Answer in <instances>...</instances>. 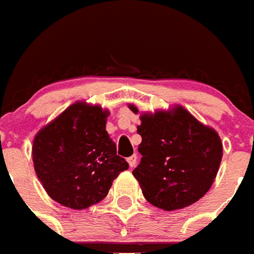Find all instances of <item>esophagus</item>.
<instances>
[{
    "label": "esophagus",
    "instance_id": "esophagus-1",
    "mask_svg": "<svg viewBox=\"0 0 254 254\" xmlns=\"http://www.w3.org/2000/svg\"><path fill=\"white\" fill-rule=\"evenodd\" d=\"M127 162H128L129 167H131V169H134L135 166H136V163H138V156L136 155L129 156V158H127Z\"/></svg>",
    "mask_w": 254,
    "mask_h": 254
}]
</instances>
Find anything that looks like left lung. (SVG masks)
I'll list each match as a JSON object with an SVG mask.
<instances>
[{
	"instance_id": "obj_1",
	"label": "left lung",
	"mask_w": 254,
	"mask_h": 254,
	"mask_svg": "<svg viewBox=\"0 0 254 254\" xmlns=\"http://www.w3.org/2000/svg\"><path fill=\"white\" fill-rule=\"evenodd\" d=\"M132 112L136 107L129 106ZM138 134L140 163L132 170L143 195L163 210L182 209L210 189L222 158V143L213 128L185 108L143 115Z\"/></svg>"
}]
</instances>
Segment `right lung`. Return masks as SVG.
<instances>
[{"label": "right lung", "mask_w": 254, "mask_h": 254, "mask_svg": "<svg viewBox=\"0 0 254 254\" xmlns=\"http://www.w3.org/2000/svg\"><path fill=\"white\" fill-rule=\"evenodd\" d=\"M108 112L75 103L34 136L36 174L49 197L70 209L106 198L112 181L128 169L106 131Z\"/></svg>", "instance_id": "add662e5"}]
</instances>
